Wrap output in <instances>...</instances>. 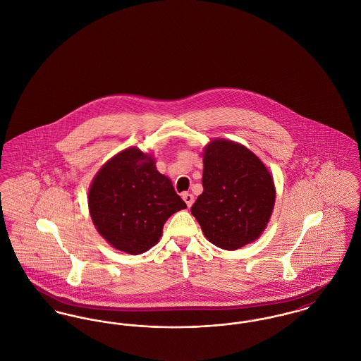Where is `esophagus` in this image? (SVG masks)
<instances>
[{"instance_id": "1", "label": "esophagus", "mask_w": 361, "mask_h": 361, "mask_svg": "<svg viewBox=\"0 0 361 361\" xmlns=\"http://www.w3.org/2000/svg\"><path fill=\"white\" fill-rule=\"evenodd\" d=\"M182 198L185 200V202H186V205H188L189 208L192 205V202H194V197H192V194H190V192H185V194H182Z\"/></svg>"}]
</instances>
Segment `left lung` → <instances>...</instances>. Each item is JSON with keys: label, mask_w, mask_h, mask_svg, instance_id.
<instances>
[{"label": "left lung", "mask_w": 361, "mask_h": 361, "mask_svg": "<svg viewBox=\"0 0 361 361\" xmlns=\"http://www.w3.org/2000/svg\"><path fill=\"white\" fill-rule=\"evenodd\" d=\"M204 191L191 207L210 243L236 250L262 233L276 190L264 163L246 147L214 140L204 152Z\"/></svg>", "instance_id": "left-lung-1"}]
</instances>
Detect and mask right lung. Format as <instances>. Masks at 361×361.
I'll list each match as a JSON object with an SVG mask.
<instances>
[{
    "label": "right lung",
    "mask_w": 361,
    "mask_h": 361,
    "mask_svg": "<svg viewBox=\"0 0 361 361\" xmlns=\"http://www.w3.org/2000/svg\"><path fill=\"white\" fill-rule=\"evenodd\" d=\"M88 205L99 233L133 255L154 246L169 217L188 208L151 156L137 148L118 153L97 172Z\"/></svg>",
    "instance_id": "1"
}]
</instances>
